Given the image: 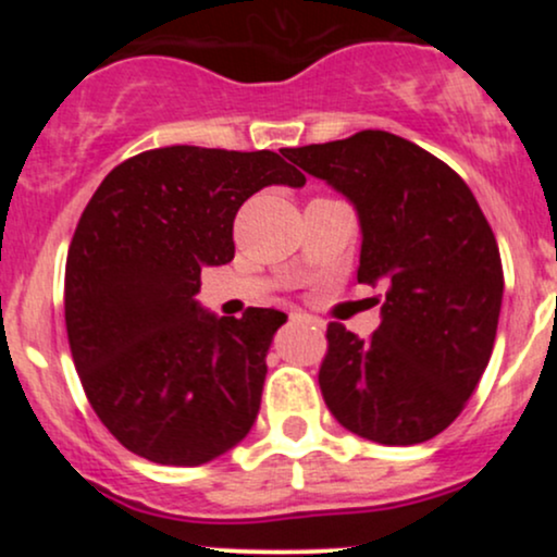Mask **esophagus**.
Segmentation results:
<instances>
[{
    "label": "esophagus",
    "instance_id": "esophagus-1",
    "mask_svg": "<svg viewBox=\"0 0 557 557\" xmlns=\"http://www.w3.org/2000/svg\"><path fill=\"white\" fill-rule=\"evenodd\" d=\"M290 319H306V322H314V324H319V319H314V317H309V314H296V311H293V314H290Z\"/></svg>",
    "mask_w": 557,
    "mask_h": 557
}]
</instances>
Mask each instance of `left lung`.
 <instances>
[{
  "label": "left lung",
  "mask_w": 557,
  "mask_h": 557,
  "mask_svg": "<svg viewBox=\"0 0 557 557\" xmlns=\"http://www.w3.org/2000/svg\"><path fill=\"white\" fill-rule=\"evenodd\" d=\"M283 157L354 203L359 283L387 290L369 341L327 327L324 403L372 443L432 440L463 411L495 345L503 267L490 222L456 172L393 133L361 131Z\"/></svg>",
  "instance_id": "8db88e82"
}]
</instances>
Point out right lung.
<instances>
[{
	"label": "right lung",
	"mask_w": 557,
	"mask_h": 557,
	"mask_svg": "<svg viewBox=\"0 0 557 557\" xmlns=\"http://www.w3.org/2000/svg\"><path fill=\"white\" fill-rule=\"evenodd\" d=\"M304 183L274 151L168 146L117 164L96 188L67 251V341L96 417L127 450L201 466L251 432L287 317H216L196 293L207 267L233 261L243 201Z\"/></svg>",
	"instance_id": "1"
}]
</instances>
